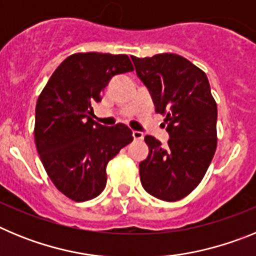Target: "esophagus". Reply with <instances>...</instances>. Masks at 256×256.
I'll list each match as a JSON object with an SVG mask.
<instances>
[{"label":"esophagus","instance_id":"34e87169","mask_svg":"<svg viewBox=\"0 0 256 256\" xmlns=\"http://www.w3.org/2000/svg\"><path fill=\"white\" fill-rule=\"evenodd\" d=\"M133 138L137 140V141H142L144 140V133L140 132V130H133Z\"/></svg>","mask_w":256,"mask_h":256}]
</instances>
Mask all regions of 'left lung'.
<instances>
[{
	"mask_svg": "<svg viewBox=\"0 0 256 256\" xmlns=\"http://www.w3.org/2000/svg\"><path fill=\"white\" fill-rule=\"evenodd\" d=\"M156 112L165 115L168 146L146 136L148 155L140 162L144 188L162 201H178L204 178L216 148V104L206 74L176 54L132 56Z\"/></svg>",
	"mask_w": 256,
	"mask_h": 256,
	"instance_id": "left-lung-1",
	"label": "left lung"
}]
</instances>
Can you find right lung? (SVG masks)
Segmentation results:
<instances>
[{
  "label": "right lung",
  "mask_w": 256,
  "mask_h": 256,
  "mask_svg": "<svg viewBox=\"0 0 256 256\" xmlns=\"http://www.w3.org/2000/svg\"><path fill=\"white\" fill-rule=\"evenodd\" d=\"M126 55L74 54L48 79L36 106L34 140L44 170L66 198L82 202L106 186V165L133 140L126 124L92 119L102 91L118 74L132 72Z\"/></svg>",
  "instance_id": "obj_1"
}]
</instances>
